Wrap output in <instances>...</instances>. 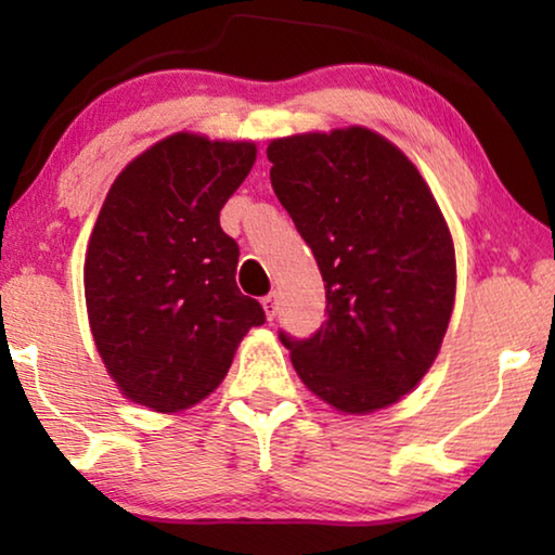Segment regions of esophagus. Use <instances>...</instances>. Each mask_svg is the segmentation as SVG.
<instances>
[{"mask_svg":"<svg viewBox=\"0 0 555 555\" xmlns=\"http://www.w3.org/2000/svg\"><path fill=\"white\" fill-rule=\"evenodd\" d=\"M262 308H264V315H268V321H275V315H278V310H280L278 295H275V293L264 295V298H262Z\"/></svg>","mask_w":555,"mask_h":555,"instance_id":"obj_1","label":"esophagus"}]
</instances>
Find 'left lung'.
I'll list each match as a JSON object with an SVG mask.
<instances>
[{
    "label": "left lung",
    "instance_id": "left-lung-1",
    "mask_svg": "<svg viewBox=\"0 0 555 555\" xmlns=\"http://www.w3.org/2000/svg\"><path fill=\"white\" fill-rule=\"evenodd\" d=\"M268 158L328 310L313 338L280 333L293 369L344 414L397 404L435 363L457 291L435 194L404 151L363 126L272 139Z\"/></svg>",
    "mask_w": 555,
    "mask_h": 555
}]
</instances>
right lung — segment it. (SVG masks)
Here are the masks:
<instances>
[{
    "instance_id": "add662e5",
    "label": "right lung",
    "mask_w": 555,
    "mask_h": 555,
    "mask_svg": "<svg viewBox=\"0 0 555 555\" xmlns=\"http://www.w3.org/2000/svg\"><path fill=\"white\" fill-rule=\"evenodd\" d=\"M253 141L179 131L118 173L86 249V308L105 371L128 401L199 404L264 310L237 287L240 247L219 209L247 179Z\"/></svg>"
}]
</instances>
